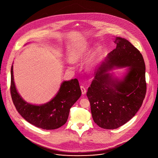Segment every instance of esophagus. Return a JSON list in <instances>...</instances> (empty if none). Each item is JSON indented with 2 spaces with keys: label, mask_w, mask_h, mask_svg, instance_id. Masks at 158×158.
<instances>
[{
  "label": "esophagus",
  "mask_w": 158,
  "mask_h": 158,
  "mask_svg": "<svg viewBox=\"0 0 158 158\" xmlns=\"http://www.w3.org/2000/svg\"><path fill=\"white\" fill-rule=\"evenodd\" d=\"M81 92H82V94H85L86 93V89L84 86L81 85Z\"/></svg>",
  "instance_id": "obj_1"
}]
</instances>
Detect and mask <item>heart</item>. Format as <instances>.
I'll use <instances>...</instances> for the list:
<instances>
[{
  "label": "heart",
  "instance_id": "b5f03b06",
  "mask_svg": "<svg viewBox=\"0 0 158 158\" xmlns=\"http://www.w3.org/2000/svg\"><path fill=\"white\" fill-rule=\"evenodd\" d=\"M91 44L88 41H82L76 45L70 51L69 58L71 61L69 64L73 62H79L82 60L88 54ZM101 48L99 45H96L93 49L91 54L88 56L85 63V68L88 71H93L99 65L101 60Z\"/></svg>",
  "mask_w": 158,
  "mask_h": 158
}]
</instances>
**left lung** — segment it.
<instances>
[{
  "mask_svg": "<svg viewBox=\"0 0 158 158\" xmlns=\"http://www.w3.org/2000/svg\"><path fill=\"white\" fill-rule=\"evenodd\" d=\"M116 48L98 67L87 92L93 120L99 127L114 129L128 122L141 107L146 92V67L140 52L124 38L115 37ZM127 67L119 78L108 72Z\"/></svg>",
  "mask_w": 158,
  "mask_h": 158,
  "instance_id": "obj_1",
  "label": "left lung"
}]
</instances>
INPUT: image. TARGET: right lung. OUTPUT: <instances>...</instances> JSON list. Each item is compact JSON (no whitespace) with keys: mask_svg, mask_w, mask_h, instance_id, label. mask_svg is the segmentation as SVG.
I'll use <instances>...</instances> for the list:
<instances>
[{"mask_svg":"<svg viewBox=\"0 0 158 158\" xmlns=\"http://www.w3.org/2000/svg\"><path fill=\"white\" fill-rule=\"evenodd\" d=\"M10 93L19 113L31 124L47 130L63 126L68 119L71 107L81 96L77 79L63 81L57 94L48 102L35 105L24 101L17 92L11 67Z\"/></svg>","mask_w":158,"mask_h":158,"instance_id":"obj_1","label":"right lung"}]
</instances>
